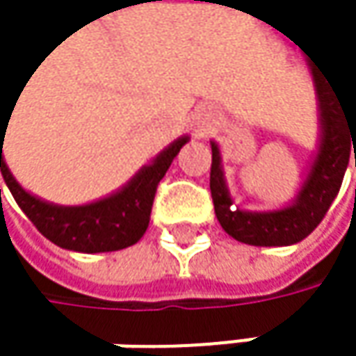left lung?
Wrapping results in <instances>:
<instances>
[{
  "mask_svg": "<svg viewBox=\"0 0 356 356\" xmlns=\"http://www.w3.org/2000/svg\"><path fill=\"white\" fill-rule=\"evenodd\" d=\"M320 103V148L309 175L291 206L268 212H249L233 206L218 144L212 142L210 191L220 227L237 241L257 248H282L303 241L320 225L340 191L348 159L355 150L356 107L350 105L334 82L309 63Z\"/></svg>",
  "mask_w": 356,
  "mask_h": 356,
  "instance_id": "left-lung-1",
  "label": "left lung"
}]
</instances>
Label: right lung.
<instances>
[{
	"label": "right lung",
	"instance_id": "obj_1",
	"mask_svg": "<svg viewBox=\"0 0 356 356\" xmlns=\"http://www.w3.org/2000/svg\"><path fill=\"white\" fill-rule=\"evenodd\" d=\"M3 138L6 131L0 127V169L14 200L51 243L80 253L117 251L142 239L150 222L156 187L189 140L187 136L175 140L150 165L142 167L127 185L108 197L84 206H57L29 193L14 179L1 154Z\"/></svg>",
	"mask_w": 356,
	"mask_h": 356
}]
</instances>
